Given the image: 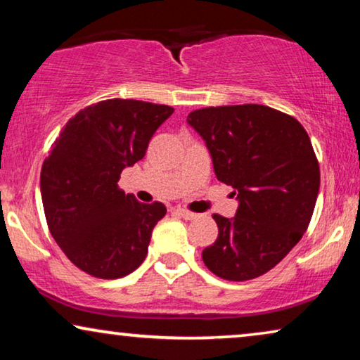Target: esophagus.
<instances>
[{
    "instance_id": "34e87169",
    "label": "esophagus",
    "mask_w": 360,
    "mask_h": 360,
    "mask_svg": "<svg viewBox=\"0 0 360 360\" xmlns=\"http://www.w3.org/2000/svg\"><path fill=\"white\" fill-rule=\"evenodd\" d=\"M175 213L179 214V216H181V218L184 219H195L196 218V214L195 213H191V211H188V210H184V208H175Z\"/></svg>"
}]
</instances>
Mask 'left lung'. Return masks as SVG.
Here are the masks:
<instances>
[{"label": "left lung", "mask_w": 360, "mask_h": 360, "mask_svg": "<svg viewBox=\"0 0 360 360\" xmlns=\"http://www.w3.org/2000/svg\"><path fill=\"white\" fill-rule=\"evenodd\" d=\"M186 122L208 147L216 179L239 201L234 218L213 214L219 233L203 262L231 282L260 277L311 221L319 191L311 141L295 117L264 105L203 108Z\"/></svg>", "instance_id": "8db88e82"}]
</instances>
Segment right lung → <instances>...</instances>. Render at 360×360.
I'll return each mask as SVG.
<instances>
[{"label": "right lung", "mask_w": 360, "mask_h": 360, "mask_svg": "<svg viewBox=\"0 0 360 360\" xmlns=\"http://www.w3.org/2000/svg\"><path fill=\"white\" fill-rule=\"evenodd\" d=\"M174 108L106 100L68 120L42 164L41 195L52 238L83 272L121 278L144 262L165 206L117 188L121 172L146 155Z\"/></svg>", "instance_id": "add662e5"}]
</instances>
